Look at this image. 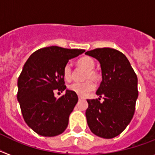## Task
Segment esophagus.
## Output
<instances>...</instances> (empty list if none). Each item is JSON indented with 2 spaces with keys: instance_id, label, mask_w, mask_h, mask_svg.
Here are the masks:
<instances>
[{
  "instance_id": "1",
  "label": "esophagus",
  "mask_w": 155,
  "mask_h": 155,
  "mask_svg": "<svg viewBox=\"0 0 155 155\" xmlns=\"http://www.w3.org/2000/svg\"><path fill=\"white\" fill-rule=\"evenodd\" d=\"M78 97H79V99H80V100H82V99H85V97H83V96H80V95H79V96H78Z\"/></svg>"
}]
</instances>
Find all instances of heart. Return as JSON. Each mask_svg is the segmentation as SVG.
I'll return each instance as SVG.
<instances>
[{
	"label": "heart",
	"instance_id": "heart-1",
	"mask_svg": "<svg viewBox=\"0 0 155 155\" xmlns=\"http://www.w3.org/2000/svg\"><path fill=\"white\" fill-rule=\"evenodd\" d=\"M77 64L82 68H84L87 69V71L84 75V80H87L84 82H75L72 83L68 86V89L71 91L75 92L78 95L85 96L88 93L92 91L95 88V84L94 83L93 80H98L99 74L96 70L94 69L95 62L94 59L89 56H85L78 60ZM63 76L64 80L67 81H70L72 78V70L69 64H67L63 68ZM90 78H91L90 80Z\"/></svg>",
	"mask_w": 155,
	"mask_h": 155
}]
</instances>
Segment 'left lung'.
I'll return each mask as SVG.
<instances>
[{
  "instance_id": "left-lung-1",
  "label": "left lung",
  "mask_w": 155,
  "mask_h": 155,
  "mask_svg": "<svg viewBox=\"0 0 155 155\" xmlns=\"http://www.w3.org/2000/svg\"><path fill=\"white\" fill-rule=\"evenodd\" d=\"M85 54L99 61L102 81L97 89L99 100L87 99L86 117L94 135L112 139L121 133L133 117L138 97V80L124 53L111 48H97Z\"/></svg>"
}]
</instances>
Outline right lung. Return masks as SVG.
Segmentation results:
<instances>
[{"instance_id":"add662e5","label":"right lung","mask_w":155,"mask_h":155,"mask_svg":"<svg viewBox=\"0 0 155 155\" xmlns=\"http://www.w3.org/2000/svg\"><path fill=\"white\" fill-rule=\"evenodd\" d=\"M84 52L53 45L38 49L24 64L18 78L17 99L25 122L40 136H58L68 127L78 96L66 90L64 95L56 98L54 91L66 89L64 67Z\"/></svg>"}]
</instances>
